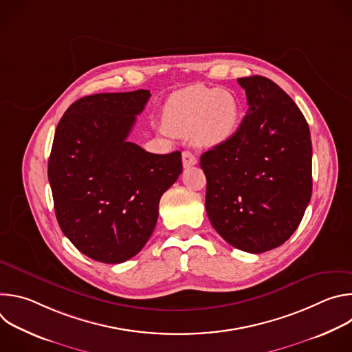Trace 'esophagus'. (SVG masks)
Instances as JSON below:
<instances>
[{
  "label": "esophagus",
  "mask_w": 352,
  "mask_h": 352,
  "mask_svg": "<svg viewBox=\"0 0 352 352\" xmlns=\"http://www.w3.org/2000/svg\"><path fill=\"white\" fill-rule=\"evenodd\" d=\"M182 164L185 168H189L197 164V159L192 152H189V150H185V152H182Z\"/></svg>",
  "instance_id": "34e87169"
}]
</instances>
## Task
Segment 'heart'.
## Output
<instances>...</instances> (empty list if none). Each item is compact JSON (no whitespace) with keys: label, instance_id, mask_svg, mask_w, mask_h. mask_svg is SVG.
I'll use <instances>...</instances> for the list:
<instances>
[{"label":"heart","instance_id":"b5f03b06","mask_svg":"<svg viewBox=\"0 0 352 352\" xmlns=\"http://www.w3.org/2000/svg\"><path fill=\"white\" fill-rule=\"evenodd\" d=\"M241 121L236 97L221 89L190 86L168 97L163 122L177 135H190L199 146L214 147L228 142Z\"/></svg>","mask_w":352,"mask_h":352}]
</instances>
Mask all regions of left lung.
I'll list each match as a JSON object with an SVG mask.
<instances>
[{"label": "left lung", "instance_id": "8db88e82", "mask_svg": "<svg viewBox=\"0 0 352 352\" xmlns=\"http://www.w3.org/2000/svg\"><path fill=\"white\" fill-rule=\"evenodd\" d=\"M248 113L234 136L200 156L206 212L234 248L262 254L298 228L312 195V142L294 100L265 76L239 78Z\"/></svg>", "mask_w": 352, "mask_h": 352}]
</instances>
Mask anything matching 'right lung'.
I'll return each instance as SVG.
<instances>
[{"instance_id": "add662e5", "label": "right lung", "mask_w": 352, "mask_h": 352, "mask_svg": "<svg viewBox=\"0 0 352 352\" xmlns=\"http://www.w3.org/2000/svg\"><path fill=\"white\" fill-rule=\"evenodd\" d=\"M148 90L82 97L60 120L48 181L57 221L78 250L122 263L152 235L163 193L182 173L181 152L153 155L128 142Z\"/></svg>"}]
</instances>
